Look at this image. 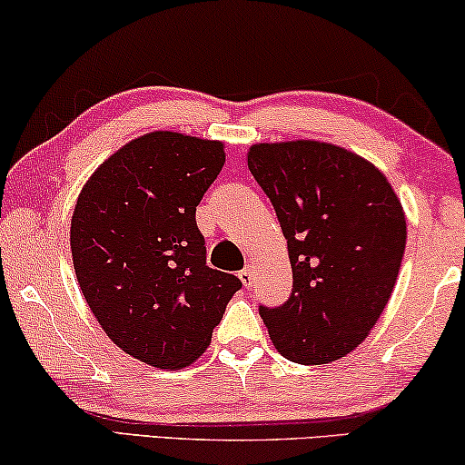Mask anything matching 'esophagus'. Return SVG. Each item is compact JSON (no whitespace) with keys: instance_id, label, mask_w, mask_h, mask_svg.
I'll return each mask as SVG.
<instances>
[{"instance_id":"34e87169","label":"esophagus","mask_w":465,"mask_h":465,"mask_svg":"<svg viewBox=\"0 0 465 465\" xmlns=\"http://www.w3.org/2000/svg\"><path fill=\"white\" fill-rule=\"evenodd\" d=\"M239 279H241V282H243L245 288L250 290V288H252V282H253V271H252V266H245V269L239 272Z\"/></svg>"}]
</instances>
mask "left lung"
I'll return each instance as SVG.
<instances>
[{"label":"left lung","mask_w":465,"mask_h":465,"mask_svg":"<svg viewBox=\"0 0 465 465\" xmlns=\"http://www.w3.org/2000/svg\"><path fill=\"white\" fill-rule=\"evenodd\" d=\"M253 180L275 209L292 264L282 307L260 304L277 351L296 364L351 353L383 313L406 247V218L387 177L339 145L256 143Z\"/></svg>","instance_id":"1"}]
</instances>
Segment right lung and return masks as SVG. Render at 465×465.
Masks as SVG:
<instances>
[{"label": "right lung", "instance_id": "obj_1", "mask_svg": "<svg viewBox=\"0 0 465 465\" xmlns=\"http://www.w3.org/2000/svg\"><path fill=\"white\" fill-rule=\"evenodd\" d=\"M224 143L171 131L133 139L84 183L72 215L80 290L104 332L139 361L190 366L241 279L207 266L196 205Z\"/></svg>", "mask_w": 465, "mask_h": 465}]
</instances>
